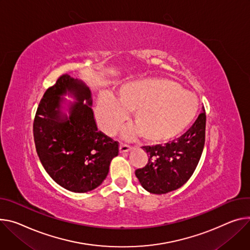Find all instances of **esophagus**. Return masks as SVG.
<instances>
[{
	"mask_svg": "<svg viewBox=\"0 0 250 250\" xmlns=\"http://www.w3.org/2000/svg\"><path fill=\"white\" fill-rule=\"evenodd\" d=\"M130 149H131V147L128 146H126V145H124V144H121V145H120V152H121V153H123V152H127V151H129Z\"/></svg>",
	"mask_w": 250,
	"mask_h": 250,
	"instance_id": "34e87169",
	"label": "esophagus"
}]
</instances>
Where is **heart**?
Returning <instances> with one entry per match:
<instances>
[{
    "instance_id": "b5f03b06",
    "label": "heart",
    "mask_w": 250,
    "mask_h": 250,
    "mask_svg": "<svg viewBox=\"0 0 250 250\" xmlns=\"http://www.w3.org/2000/svg\"><path fill=\"white\" fill-rule=\"evenodd\" d=\"M198 109L196 97L167 79H151L125 85L118 99L108 93L97 102L95 117L99 127L113 134L133 110L135 126L125 130V138L141 134L152 145L170 142L192 123Z\"/></svg>"
}]
</instances>
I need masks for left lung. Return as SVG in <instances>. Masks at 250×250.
Listing matches in <instances>:
<instances>
[{
	"instance_id": "obj_1",
	"label": "left lung",
	"mask_w": 250,
	"mask_h": 250,
	"mask_svg": "<svg viewBox=\"0 0 250 250\" xmlns=\"http://www.w3.org/2000/svg\"><path fill=\"white\" fill-rule=\"evenodd\" d=\"M206 110L181 137L166 144L143 146L148 163L135 170L142 187L150 193L165 194L183 187L194 172L206 141Z\"/></svg>"
}]
</instances>
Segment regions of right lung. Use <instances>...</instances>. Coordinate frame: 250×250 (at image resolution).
I'll list each match as a JSON object with an SVG mask.
<instances>
[{
    "instance_id": "right-lung-1",
    "label": "right lung",
    "mask_w": 250,
    "mask_h": 250,
    "mask_svg": "<svg viewBox=\"0 0 250 250\" xmlns=\"http://www.w3.org/2000/svg\"><path fill=\"white\" fill-rule=\"evenodd\" d=\"M64 95L74 99L66 108L62 105ZM92 105L89 87L62 75L46 90L34 121L36 149L43 168L59 186L73 192L100 187L119 154V143L98 130Z\"/></svg>"
}]
</instances>
